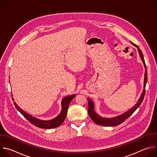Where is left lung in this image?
<instances>
[{"label": "left lung", "mask_w": 157, "mask_h": 157, "mask_svg": "<svg viewBox=\"0 0 157 157\" xmlns=\"http://www.w3.org/2000/svg\"><path fill=\"white\" fill-rule=\"evenodd\" d=\"M132 43V42H131ZM132 44H133L134 46L138 48L139 52V55L140 56V58L142 59V61H143L144 64V66L145 68V78H144V89L143 90L142 94L141 97L140 98L138 102L136 104V105L134 106L133 107H132V109H130L128 111L126 112L125 113L117 117H116L114 118H112V119H108V118H103L101 117V116H98L96 112L94 110V104L93 102L90 99L87 98V101H88V107H87V111H88V114L89 117H91V119L97 124L99 125H102V126H116L118 125H120L121 124H122V122H124L127 119H128L133 113L136 110V109L140 105V104H142V102H143L144 96H145V86H146V83L147 82V66L145 62V59L144 58V55L143 53L141 51V50L139 48V47L135 43H132Z\"/></svg>", "instance_id": "obj_1"}]
</instances>
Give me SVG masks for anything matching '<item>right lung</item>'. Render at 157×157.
<instances>
[{
    "mask_svg": "<svg viewBox=\"0 0 157 157\" xmlns=\"http://www.w3.org/2000/svg\"><path fill=\"white\" fill-rule=\"evenodd\" d=\"M75 96L76 95L74 94V95L65 97L61 102L62 110H61V113L55 119L50 121H45L39 120L38 119H36L31 116L30 115L25 113L23 110L20 109V107L17 105V104L15 102H13V103L16 109L22 114V116H23L26 119H27L31 124H32L35 126L38 127L39 128L50 129V128H54L59 127L64 122L67 115V111H68L70 103ZM12 99L13 101V98H12Z\"/></svg>",
    "mask_w": 157,
    "mask_h": 157,
    "instance_id": "1",
    "label": "right lung"
}]
</instances>
